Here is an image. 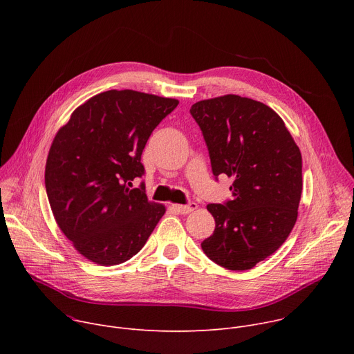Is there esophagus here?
Wrapping results in <instances>:
<instances>
[{
  "label": "esophagus",
  "instance_id": "34e87169",
  "mask_svg": "<svg viewBox=\"0 0 354 354\" xmlns=\"http://www.w3.org/2000/svg\"><path fill=\"white\" fill-rule=\"evenodd\" d=\"M172 207L180 214H189L197 209V205L192 201V203H189V205H172Z\"/></svg>",
  "mask_w": 354,
  "mask_h": 354
}]
</instances>
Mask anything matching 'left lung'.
Masks as SVG:
<instances>
[{
    "label": "left lung",
    "instance_id": "1",
    "mask_svg": "<svg viewBox=\"0 0 354 354\" xmlns=\"http://www.w3.org/2000/svg\"><path fill=\"white\" fill-rule=\"evenodd\" d=\"M190 115L203 133L216 178H232V200L209 205L216 220L201 249L228 270H248L283 245L298 216L302 160L281 118L239 95L196 102Z\"/></svg>",
    "mask_w": 354,
    "mask_h": 354
}]
</instances>
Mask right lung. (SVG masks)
Returning <instances> with one entry per match:
<instances>
[{
    "label": "right lung",
    "mask_w": 354,
    "mask_h": 354,
    "mask_svg": "<svg viewBox=\"0 0 354 354\" xmlns=\"http://www.w3.org/2000/svg\"><path fill=\"white\" fill-rule=\"evenodd\" d=\"M179 104L131 89L100 92L78 106L50 147L44 183L57 225L91 262L133 258L165 214L148 201L141 154L153 130Z\"/></svg>",
    "instance_id": "1"
}]
</instances>
